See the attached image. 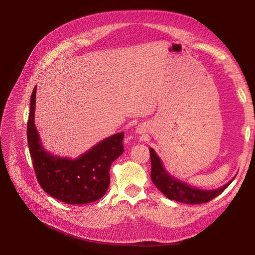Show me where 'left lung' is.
Listing matches in <instances>:
<instances>
[{"instance_id": "8db88e82", "label": "left lung", "mask_w": 255, "mask_h": 255, "mask_svg": "<svg viewBox=\"0 0 255 255\" xmlns=\"http://www.w3.org/2000/svg\"><path fill=\"white\" fill-rule=\"evenodd\" d=\"M150 157L152 182L168 199L174 200L177 202L186 204L206 203L219 196L233 181H230L225 186L215 190L198 189L189 186L186 183L177 181L174 177L169 175L164 169L160 158L152 148H150Z\"/></svg>"}]
</instances>
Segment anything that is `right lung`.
<instances>
[{
    "mask_svg": "<svg viewBox=\"0 0 255 255\" xmlns=\"http://www.w3.org/2000/svg\"><path fill=\"white\" fill-rule=\"evenodd\" d=\"M36 87L30 96L27 143L38 183L51 197L68 204H85L101 199L110 186V169L123 153L125 133L100 141L76 159L54 156L44 150L35 127Z\"/></svg>",
    "mask_w": 255,
    "mask_h": 255,
    "instance_id": "right-lung-1",
    "label": "right lung"
}]
</instances>
